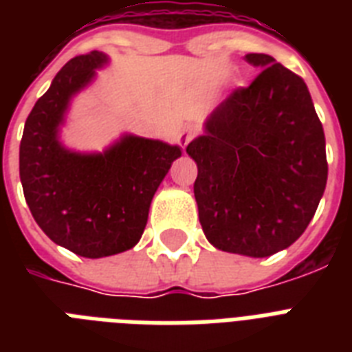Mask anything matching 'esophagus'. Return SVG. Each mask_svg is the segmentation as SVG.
I'll return each mask as SVG.
<instances>
[{
  "instance_id": "obj_1",
  "label": "esophagus",
  "mask_w": 352,
  "mask_h": 352,
  "mask_svg": "<svg viewBox=\"0 0 352 352\" xmlns=\"http://www.w3.org/2000/svg\"><path fill=\"white\" fill-rule=\"evenodd\" d=\"M195 135H197V129H195V127L193 126L184 127V129L179 133V144H181L182 148H186L188 144L192 142V138L195 137Z\"/></svg>"
}]
</instances>
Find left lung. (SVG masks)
<instances>
[{"label": "left lung", "instance_id": "left-lung-1", "mask_svg": "<svg viewBox=\"0 0 352 352\" xmlns=\"http://www.w3.org/2000/svg\"><path fill=\"white\" fill-rule=\"evenodd\" d=\"M248 87L215 107L188 144L197 162L193 193L206 239L223 252L267 257L309 226L327 184L322 122L301 76L268 54Z\"/></svg>", "mask_w": 352, "mask_h": 352}]
</instances>
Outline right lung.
<instances>
[{"instance_id":"1","label":"right lung","mask_w":352,"mask_h":352,"mask_svg":"<svg viewBox=\"0 0 352 352\" xmlns=\"http://www.w3.org/2000/svg\"><path fill=\"white\" fill-rule=\"evenodd\" d=\"M107 63L98 51L69 60L27 117L19 179L30 214L56 245L76 256H115L142 237L157 188L179 146L126 135L104 153L63 148L58 129L69 100Z\"/></svg>"}]
</instances>
